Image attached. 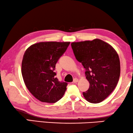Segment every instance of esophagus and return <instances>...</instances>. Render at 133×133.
<instances>
[{
	"label": "esophagus",
	"mask_w": 133,
	"mask_h": 133,
	"mask_svg": "<svg viewBox=\"0 0 133 133\" xmlns=\"http://www.w3.org/2000/svg\"><path fill=\"white\" fill-rule=\"evenodd\" d=\"M78 82V79H77V78H75V79H74V81H73V83H77Z\"/></svg>",
	"instance_id": "obj_1"
}]
</instances>
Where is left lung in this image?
I'll return each instance as SVG.
<instances>
[{"label": "left lung", "mask_w": 133, "mask_h": 133, "mask_svg": "<svg viewBox=\"0 0 133 133\" xmlns=\"http://www.w3.org/2000/svg\"><path fill=\"white\" fill-rule=\"evenodd\" d=\"M71 46L76 59L85 69L89 89L83 92L88 102L99 103L116 87L121 73L120 60L117 52L100 39L73 42Z\"/></svg>", "instance_id": "left-lung-1"}]
</instances>
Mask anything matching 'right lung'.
Listing matches in <instances>:
<instances>
[{"label":"right lung","instance_id":"right-lung-1","mask_svg":"<svg viewBox=\"0 0 133 133\" xmlns=\"http://www.w3.org/2000/svg\"><path fill=\"white\" fill-rule=\"evenodd\" d=\"M70 42L37 43L26 50L22 63V74L31 94L43 102L55 103L62 98L67 83L55 77V64Z\"/></svg>","mask_w":133,"mask_h":133}]
</instances>
